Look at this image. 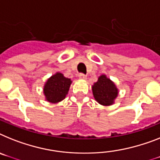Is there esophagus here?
Here are the masks:
<instances>
[{
    "label": "esophagus",
    "mask_w": 160,
    "mask_h": 160,
    "mask_svg": "<svg viewBox=\"0 0 160 160\" xmlns=\"http://www.w3.org/2000/svg\"><path fill=\"white\" fill-rule=\"evenodd\" d=\"M79 78H80V79H81V80H85V79L87 78V76H86V75H84V74L80 73L79 74Z\"/></svg>",
    "instance_id": "obj_1"
}]
</instances>
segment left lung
Returning <instances> with one entry per match:
<instances>
[{"instance_id": "obj_1", "label": "left lung", "mask_w": 160, "mask_h": 160, "mask_svg": "<svg viewBox=\"0 0 160 160\" xmlns=\"http://www.w3.org/2000/svg\"><path fill=\"white\" fill-rule=\"evenodd\" d=\"M95 100L101 105L110 106L118 96V89L115 84L105 75H102L92 87Z\"/></svg>"}]
</instances>
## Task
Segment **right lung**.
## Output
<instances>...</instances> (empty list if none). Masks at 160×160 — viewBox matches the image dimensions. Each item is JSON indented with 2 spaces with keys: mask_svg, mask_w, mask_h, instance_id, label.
Segmentation results:
<instances>
[{
  "mask_svg": "<svg viewBox=\"0 0 160 160\" xmlns=\"http://www.w3.org/2000/svg\"><path fill=\"white\" fill-rule=\"evenodd\" d=\"M72 84L71 79L66 78L60 72L48 79L44 87V93L48 102L52 103L59 102L66 98Z\"/></svg>",
  "mask_w": 160,
  "mask_h": 160,
  "instance_id": "right-lung-1",
  "label": "right lung"
}]
</instances>
